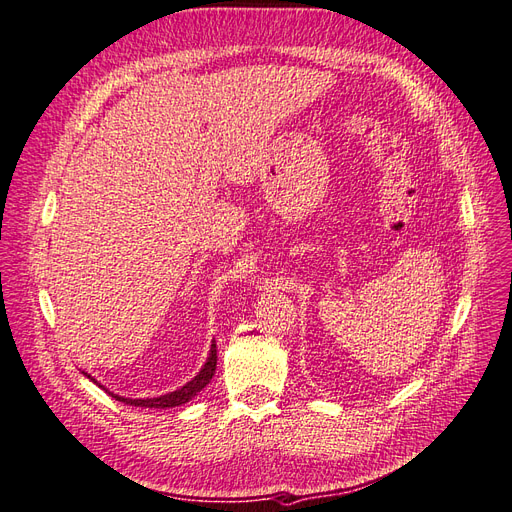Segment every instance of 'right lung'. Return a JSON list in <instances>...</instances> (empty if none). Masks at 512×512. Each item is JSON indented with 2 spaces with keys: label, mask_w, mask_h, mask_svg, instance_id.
<instances>
[{
  "label": "right lung",
  "mask_w": 512,
  "mask_h": 512,
  "mask_svg": "<svg viewBox=\"0 0 512 512\" xmlns=\"http://www.w3.org/2000/svg\"><path fill=\"white\" fill-rule=\"evenodd\" d=\"M214 370H217V344L210 346V357L206 361V366L200 370V374H197L193 381H189L185 387H180L172 393H166V395H159V398H146V400H131V398H123V395H117V393H110L114 400H119L123 404H129V406H144V408H174V406H180V404H187L191 398H195L197 393H200L208 383L210 378L214 376ZM89 376V374H85ZM91 378V376H89ZM91 381H95V378H91ZM102 387V385H100Z\"/></svg>",
  "instance_id": "obj_1"
}]
</instances>
